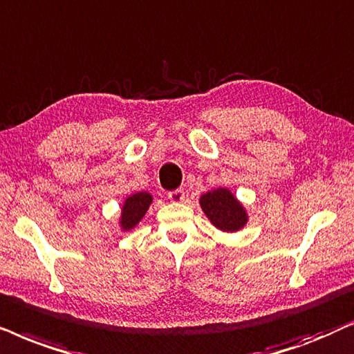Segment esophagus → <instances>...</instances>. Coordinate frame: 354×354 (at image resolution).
Here are the masks:
<instances>
[{
    "mask_svg": "<svg viewBox=\"0 0 354 354\" xmlns=\"http://www.w3.org/2000/svg\"><path fill=\"white\" fill-rule=\"evenodd\" d=\"M168 199L171 202L185 201V189H174L168 192Z\"/></svg>",
    "mask_w": 354,
    "mask_h": 354,
    "instance_id": "1",
    "label": "esophagus"
}]
</instances>
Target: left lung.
Returning <instances> with one entry per match:
<instances>
[{
    "mask_svg": "<svg viewBox=\"0 0 354 354\" xmlns=\"http://www.w3.org/2000/svg\"><path fill=\"white\" fill-rule=\"evenodd\" d=\"M199 204L210 223L221 232H238L248 223L246 209L226 187H218L202 194Z\"/></svg>",
    "mask_w": 354,
    "mask_h": 354,
    "instance_id": "8db88e82",
    "label": "left lung"
}]
</instances>
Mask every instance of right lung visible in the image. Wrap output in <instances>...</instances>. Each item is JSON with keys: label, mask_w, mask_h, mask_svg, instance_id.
<instances>
[{"label": "right lung", "mask_w": 354, "mask_h": 354, "mask_svg": "<svg viewBox=\"0 0 354 354\" xmlns=\"http://www.w3.org/2000/svg\"><path fill=\"white\" fill-rule=\"evenodd\" d=\"M150 204H152V196L145 191L136 192V194L126 197L124 204L121 207V228L124 230V232L133 230L134 226L142 220V216L145 215V212L149 210Z\"/></svg>", "instance_id": "add662e5"}]
</instances>
